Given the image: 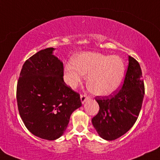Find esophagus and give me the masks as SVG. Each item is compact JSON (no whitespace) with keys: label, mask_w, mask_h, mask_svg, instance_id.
<instances>
[{"label":"esophagus","mask_w":160,"mask_h":160,"mask_svg":"<svg viewBox=\"0 0 160 160\" xmlns=\"http://www.w3.org/2000/svg\"><path fill=\"white\" fill-rule=\"evenodd\" d=\"M88 97L87 96V94H81L80 95V100H81V102L82 104L85 103V102L88 100Z\"/></svg>","instance_id":"34e87169"}]
</instances>
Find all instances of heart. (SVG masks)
I'll return each instance as SVG.
<instances>
[{
    "mask_svg": "<svg viewBox=\"0 0 160 160\" xmlns=\"http://www.w3.org/2000/svg\"><path fill=\"white\" fill-rule=\"evenodd\" d=\"M125 66L119 56L84 52L65 66L68 84L75 87L87 76V86L93 94L109 96L120 88L125 78Z\"/></svg>",
    "mask_w": 160,
    "mask_h": 160,
    "instance_id": "obj_1",
    "label": "heart"
}]
</instances>
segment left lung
Listing matches in <instances>:
<instances>
[{"instance_id": "obj_1", "label": "left lung", "mask_w": 160, "mask_h": 160, "mask_svg": "<svg viewBox=\"0 0 160 160\" xmlns=\"http://www.w3.org/2000/svg\"><path fill=\"white\" fill-rule=\"evenodd\" d=\"M144 94L140 66L128 56V69L121 89L114 95L95 98L100 110L92 122L99 136L106 140H114L130 130L138 118Z\"/></svg>"}]
</instances>
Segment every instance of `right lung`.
Wrapping results in <instances>:
<instances>
[{
  "label": "right lung",
  "mask_w": 160,
  "mask_h": 160,
  "mask_svg": "<svg viewBox=\"0 0 160 160\" xmlns=\"http://www.w3.org/2000/svg\"><path fill=\"white\" fill-rule=\"evenodd\" d=\"M55 48L40 50L24 62L17 102L24 125L35 136L54 140L63 134L70 117L82 106L80 94L63 80V65Z\"/></svg>",
  "instance_id": "right-lung-1"
}]
</instances>
